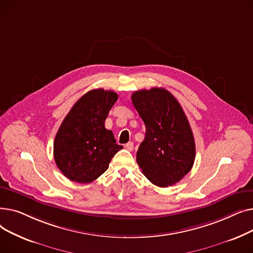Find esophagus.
Instances as JSON below:
<instances>
[{
  "instance_id": "1",
  "label": "esophagus",
  "mask_w": 253,
  "mask_h": 253,
  "mask_svg": "<svg viewBox=\"0 0 253 253\" xmlns=\"http://www.w3.org/2000/svg\"><path fill=\"white\" fill-rule=\"evenodd\" d=\"M125 148L128 150V151H133V148H134V143L132 141H129L128 143L125 144Z\"/></svg>"
}]
</instances>
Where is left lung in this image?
Listing matches in <instances>:
<instances>
[{
  "label": "left lung",
  "mask_w": 253,
  "mask_h": 253,
  "mask_svg": "<svg viewBox=\"0 0 253 253\" xmlns=\"http://www.w3.org/2000/svg\"><path fill=\"white\" fill-rule=\"evenodd\" d=\"M131 99L145 125V137L136 153L138 166L158 187L175 184L189 173L196 156L187 116L164 88L135 91Z\"/></svg>",
  "instance_id": "left-lung-1"
}]
</instances>
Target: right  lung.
<instances>
[{"label": "right lung", "instance_id": "right-lung-1", "mask_svg": "<svg viewBox=\"0 0 253 253\" xmlns=\"http://www.w3.org/2000/svg\"><path fill=\"white\" fill-rule=\"evenodd\" d=\"M118 94L101 88L87 92L62 121L53 144L54 160L69 179L88 183L109 168L112 158L123 149L104 126Z\"/></svg>", "mask_w": 253, "mask_h": 253}]
</instances>
